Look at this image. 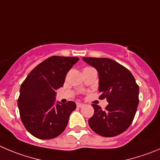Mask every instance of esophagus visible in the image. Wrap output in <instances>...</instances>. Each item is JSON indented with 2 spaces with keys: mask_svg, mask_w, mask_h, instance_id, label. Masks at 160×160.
Masks as SVG:
<instances>
[{
  "mask_svg": "<svg viewBox=\"0 0 160 160\" xmlns=\"http://www.w3.org/2000/svg\"><path fill=\"white\" fill-rule=\"evenodd\" d=\"M77 107H82L84 106V104L82 103V102H77Z\"/></svg>",
  "mask_w": 160,
  "mask_h": 160,
  "instance_id": "esophagus-1",
  "label": "esophagus"
}]
</instances>
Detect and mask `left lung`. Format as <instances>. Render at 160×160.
<instances>
[{
	"label": "left lung",
	"mask_w": 160,
	"mask_h": 160,
	"mask_svg": "<svg viewBox=\"0 0 160 160\" xmlns=\"http://www.w3.org/2000/svg\"><path fill=\"white\" fill-rule=\"evenodd\" d=\"M98 74L100 98L108 105L102 110L92 104L94 114L89 118L91 129L105 137H115L125 132L132 124L139 103V86L129 70L107 58H83Z\"/></svg>",
	"instance_id": "1"
}]
</instances>
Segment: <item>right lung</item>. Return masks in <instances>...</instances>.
I'll list each match as a JSON object with an SVG mask.
<instances>
[{
	"instance_id": "add662e5",
	"label": "right lung",
	"mask_w": 160,
	"mask_h": 160,
	"mask_svg": "<svg viewBox=\"0 0 160 160\" xmlns=\"http://www.w3.org/2000/svg\"><path fill=\"white\" fill-rule=\"evenodd\" d=\"M79 61L76 57L53 56L37 65L20 86L18 108L27 130L42 140L62 133L77 105L56 102V90L62 88L70 68Z\"/></svg>"
}]
</instances>
